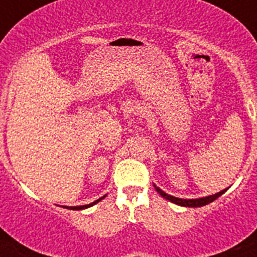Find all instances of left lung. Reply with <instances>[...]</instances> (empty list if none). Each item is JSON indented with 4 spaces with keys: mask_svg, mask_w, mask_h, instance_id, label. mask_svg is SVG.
Returning <instances> with one entry per match:
<instances>
[{
    "mask_svg": "<svg viewBox=\"0 0 257 257\" xmlns=\"http://www.w3.org/2000/svg\"><path fill=\"white\" fill-rule=\"evenodd\" d=\"M154 188H156L157 192L160 193L163 198L169 199L170 202H172V203H176V205H179V206H185V207H201V206H206V205H208V203H211V202L215 201L216 198H219L221 194H224V193L226 192V189H224V190H221V192L216 193V194H213V196L203 197V198L181 199V198H176V197H172V196H169V194H166L163 190H161L160 188L156 187V185H154Z\"/></svg>",
    "mask_w": 257,
    "mask_h": 257,
    "instance_id": "left-lung-1",
    "label": "left lung"
}]
</instances>
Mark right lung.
<instances>
[{"label": "right lung", "instance_id": "add662e5", "mask_svg": "<svg viewBox=\"0 0 257 257\" xmlns=\"http://www.w3.org/2000/svg\"><path fill=\"white\" fill-rule=\"evenodd\" d=\"M104 197H101L100 199H97V201H95V202H92V203H90V205H85V206H76V207H67V208H69V210H83V208H87V207H91V206H94L95 203H97V202H100L101 199H103Z\"/></svg>", "mask_w": 257, "mask_h": 257}]
</instances>
